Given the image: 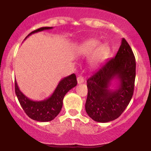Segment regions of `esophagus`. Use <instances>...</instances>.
Returning a JSON list of instances; mask_svg holds the SVG:
<instances>
[{
  "mask_svg": "<svg viewBox=\"0 0 151 151\" xmlns=\"http://www.w3.org/2000/svg\"><path fill=\"white\" fill-rule=\"evenodd\" d=\"M77 81L78 84H81V83H83V81H84V78H83V77H82V76H78V77L77 78Z\"/></svg>",
  "mask_w": 151,
  "mask_h": 151,
  "instance_id": "34e87169",
  "label": "esophagus"
}]
</instances>
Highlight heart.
Returning <instances> with one entry per match:
<instances>
[{
  "label": "heart",
  "mask_w": 151,
  "mask_h": 151,
  "mask_svg": "<svg viewBox=\"0 0 151 151\" xmlns=\"http://www.w3.org/2000/svg\"><path fill=\"white\" fill-rule=\"evenodd\" d=\"M99 42L97 40H88L81 46L80 51H79L81 55L83 56V57L89 56L92 52H93L91 54V58H90V63L93 65H98L99 63H102L105 60H106L110 52V48L108 45L103 43L99 46Z\"/></svg>",
  "instance_id": "b5f03b06"
}]
</instances>
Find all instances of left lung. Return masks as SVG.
I'll list each match as a JSON object with an SVG mask.
<instances>
[{"instance_id": "8db88e82", "label": "left lung", "mask_w": 151, "mask_h": 151, "mask_svg": "<svg viewBox=\"0 0 151 151\" xmlns=\"http://www.w3.org/2000/svg\"><path fill=\"white\" fill-rule=\"evenodd\" d=\"M136 62L131 47L124 38L114 58L108 60L88 80L85 105L87 114L97 122L115 120L128 106L134 92ZM116 81L115 90L109 87Z\"/></svg>"}]
</instances>
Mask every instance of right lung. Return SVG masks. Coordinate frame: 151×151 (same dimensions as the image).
<instances>
[{
	"label": "right lung",
	"mask_w": 151,
	"mask_h": 151,
	"mask_svg": "<svg viewBox=\"0 0 151 151\" xmlns=\"http://www.w3.org/2000/svg\"><path fill=\"white\" fill-rule=\"evenodd\" d=\"M52 28V27H41L31 32L25 39L35 32ZM76 85V76L74 73L71 74L70 76L63 78L59 82L57 88L49 98L41 101H34L26 97L20 91L17 83L15 81V93L22 108L31 119L40 122H46L52 121L60 113L63 108V98L65 95Z\"/></svg>",
	"instance_id": "right-lung-1"
}]
</instances>
